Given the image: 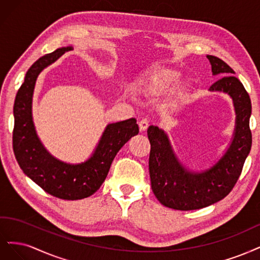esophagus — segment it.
<instances>
[{
  "mask_svg": "<svg viewBox=\"0 0 260 260\" xmlns=\"http://www.w3.org/2000/svg\"><path fill=\"white\" fill-rule=\"evenodd\" d=\"M148 126H149V121L147 119H142L141 121H139V128L141 132L146 131Z\"/></svg>",
  "mask_w": 260,
  "mask_h": 260,
  "instance_id": "34e87169",
  "label": "esophagus"
}]
</instances>
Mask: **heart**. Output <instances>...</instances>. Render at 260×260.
<instances>
[{"label": "heart", "mask_w": 260, "mask_h": 260, "mask_svg": "<svg viewBox=\"0 0 260 260\" xmlns=\"http://www.w3.org/2000/svg\"><path fill=\"white\" fill-rule=\"evenodd\" d=\"M180 78V73L165 67H153L136 83V88L149 96L160 95L170 90Z\"/></svg>", "instance_id": "heart-1"}]
</instances>
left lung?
<instances>
[{"label": "left lung", "instance_id": "1", "mask_svg": "<svg viewBox=\"0 0 260 260\" xmlns=\"http://www.w3.org/2000/svg\"><path fill=\"white\" fill-rule=\"evenodd\" d=\"M206 57L213 74L222 77L209 90L228 94L237 114L232 141L220 160L202 172H190L179 162L163 129L151 125L147 132L151 145L149 173L152 191L161 204L178 211L203 208L227 197L237 183L252 147V104L247 91L223 60L212 55Z\"/></svg>", "mask_w": 260, "mask_h": 260}]
</instances>
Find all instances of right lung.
Here are the masks:
<instances>
[{
  "instance_id": "right-lung-1",
  "label": "right lung",
  "mask_w": 260,
  "mask_h": 260,
  "mask_svg": "<svg viewBox=\"0 0 260 260\" xmlns=\"http://www.w3.org/2000/svg\"><path fill=\"white\" fill-rule=\"evenodd\" d=\"M72 46L57 48L33 63L18 89L14 104L13 148L20 169L47 193L62 200H81L103 185L119 150L139 133L136 119L108 124L87 161L70 164L57 160L42 145L32 120V97L39 74Z\"/></svg>"
}]
</instances>
